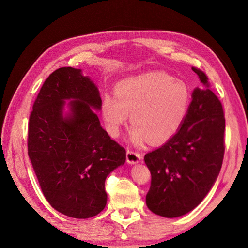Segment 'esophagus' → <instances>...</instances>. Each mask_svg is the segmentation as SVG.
Wrapping results in <instances>:
<instances>
[{"instance_id":"obj_1","label":"esophagus","mask_w":248,"mask_h":248,"mask_svg":"<svg viewBox=\"0 0 248 248\" xmlns=\"http://www.w3.org/2000/svg\"><path fill=\"white\" fill-rule=\"evenodd\" d=\"M126 156H127V162L130 164L138 163L141 158L140 153H139L137 151H132V150H127Z\"/></svg>"}]
</instances>
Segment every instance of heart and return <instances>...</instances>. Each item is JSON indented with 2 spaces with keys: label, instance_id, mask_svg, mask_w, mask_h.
Instances as JSON below:
<instances>
[{
  "label": "heart",
  "instance_id": "b5f03b06",
  "mask_svg": "<svg viewBox=\"0 0 248 248\" xmlns=\"http://www.w3.org/2000/svg\"><path fill=\"white\" fill-rule=\"evenodd\" d=\"M116 96L104 95L102 115L110 136L118 137L130 116L133 144L150 140L159 144L181 127L188 111L190 93L183 81L164 72H148L120 82Z\"/></svg>",
  "mask_w": 248,
  "mask_h": 248
}]
</instances>
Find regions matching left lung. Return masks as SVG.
Wrapping results in <instances>:
<instances>
[{"instance_id":"left-lung-1","label":"left lung","mask_w":248,"mask_h":248,"mask_svg":"<svg viewBox=\"0 0 248 248\" xmlns=\"http://www.w3.org/2000/svg\"><path fill=\"white\" fill-rule=\"evenodd\" d=\"M202 87L192 93L184 121L166 144L145 155L151 172L146 204L157 215L182 216L196 208L211 189L224 155L226 119L207 74L192 67Z\"/></svg>"}]
</instances>
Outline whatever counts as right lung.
<instances>
[{"label": "right lung", "mask_w": 248, "mask_h": 248, "mask_svg": "<svg viewBox=\"0 0 248 248\" xmlns=\"http://www.w3.org/2000/svg\"><path fill=\"white\" fill-rule=\"evenodd\" d=\"M70 99L73 114H62ZM99 91L80 69L62 67L44 80L29 119L28 154L43 196L60 213L85 219L107 205L104 182L126 160L125 148L111 140L92 110Z\"/></svg>", "instance_id": "add662e5"}]
</instances>
